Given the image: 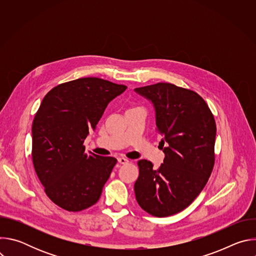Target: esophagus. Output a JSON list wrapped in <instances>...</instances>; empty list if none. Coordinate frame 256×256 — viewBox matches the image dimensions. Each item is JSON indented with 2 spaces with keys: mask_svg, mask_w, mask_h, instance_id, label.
<instances>
[{
  "mask_svg": "<svg viewBox=\"0 0 256 256\" xmlns=\"http://www.w3.org/2000/svg\"><path fill=\"white\" fill-rule=\"evenodd\" d=\"M118 163H120V164H126V163L128 162V160L126 158H124V157H120V158L118 159Z\"/></svg>",
  "mask_w": 256,
  "mask_h": 256,
  "instance_id": "34e87169",
  "label": "esophagus"
}]
</instances>
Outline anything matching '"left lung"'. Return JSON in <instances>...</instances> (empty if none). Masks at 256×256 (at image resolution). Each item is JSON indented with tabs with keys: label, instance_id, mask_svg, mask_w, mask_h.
I'll use <instances>...</instances> for the list:
<instances>
[{
	"label": "left lung",
	"instance_id": "left-lung-1",
	"mask_svg": "<svg viewBox=\"0 0 256 256\" xmlns=\"http://www.w3.org/2000/svg\"><path fill=\"white\" fill-rule=\"evenodd\" d=\"M152 102L156 130L165 154L158 169L138 162L134 194L140 206L155 216H168L188 208L200 194L214 163L216 122L206 101L194 91L170 83L136 88Z\"/></svg>",
	"mask_w": 256,
	"mask_h": 256
}]
</instances>
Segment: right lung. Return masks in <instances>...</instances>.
<instances>
[{
	"label": "right lung",
	"instance_id": "right-lung-1",
	"mask_svg": "<svg viewBox=\"0 0 256 256\" xmlns=\"http://www.w3.org/2000/svg\"><path fill=\"white\" fill-rule=\"evenodd\" d=\"M126 88L89 77L60 84L44 96L32 124V161L46 196L62 208L79 212L98 202L116 159L87 154L83 142Z\"/></svg>",
	"mask_w": 256,
	"mask_h": 256
}]
</instances>
